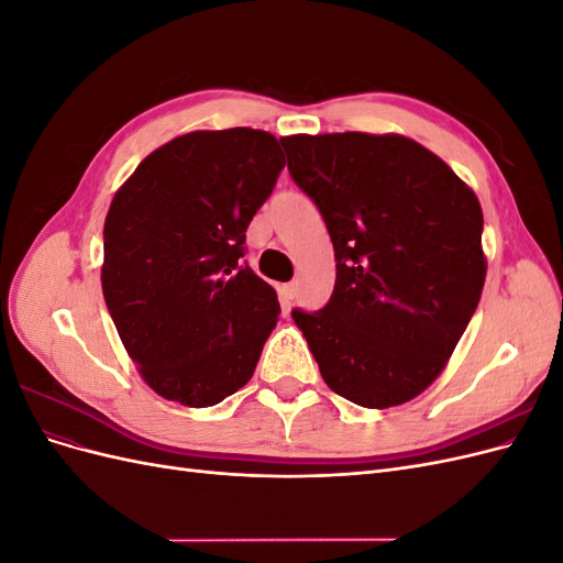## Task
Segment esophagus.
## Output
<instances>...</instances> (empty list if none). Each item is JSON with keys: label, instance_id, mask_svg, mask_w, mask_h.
Returning a JSON list of instances; mask_svg holds the SVG:
<instances>
[{"label": "esophagus", "instance_id": "34e87169", "mask_svg": "<svg viewBox=\"0 0 563 563\" xmlns=\"http://www.w3.org/2000/svg\"><path fill=\"white\" fill-rule=\"evenodd\" d=\"M296 291H298V284H296V282L282 286V296H284L286 300H294V298H296Z\"/></svg>", "mask_w": 563, "mask_h": 563}]
</instances>
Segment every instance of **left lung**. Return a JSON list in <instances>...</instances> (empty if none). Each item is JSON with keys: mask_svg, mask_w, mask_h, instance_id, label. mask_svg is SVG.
Instances as JSON below:
<instances>
[{"mask_svg": "<svg viewBox=\"0 0 563 563\" xmlns=\"http://www.w3.org/2000/svg\"><path fill=\"white\" fill-rule=\"evenodd\" d=\"M279 141L335 251L327 308L294 310L323 383L364 408L416 399L446 368L482 298L479 199L444 159L399 133Z\"/></svg>", "mask_w": 563, "mask_h": 563, "instance_id": "left-lung-1", "label": "left lung"}]
</instances>
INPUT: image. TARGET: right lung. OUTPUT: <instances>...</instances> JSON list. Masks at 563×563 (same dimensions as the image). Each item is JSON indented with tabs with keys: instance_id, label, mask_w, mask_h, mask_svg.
<instances>
[{
	"instance_id": "1",
	"label": "right lung",
	"mask_w": 563,
	"mask_h": 563,
	"mask_svg": "<svg viewBox=\"0 0 563 563\" xmlns=\"http://www.w3.org/2000/svg\"><path fill=\"white\" fill-rule=\"evenodd\" d=\"M284 164L267 131H192L150 152L117 190L100 282L131 362L159 397L207 408L251 380L279 300L240 258Z\"/></svg>"
}]
</instances>
